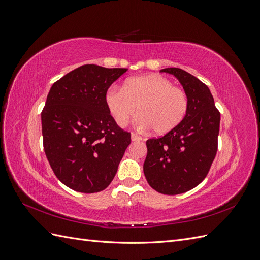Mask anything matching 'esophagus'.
<instances>
[{
	"label": "esophagus",
	"mask_w": 260,
	"mask_h": 260,
	"mask_svg": "<svg viewBox=\"0 0 260 260\" xmlns=\"http://www.w3.org/2000/svg\"><path fill=\"white\" fill-rule=\"evenodd\" d=\"M142 137H140L138 135H136V133H132L131 135V140L133 141V142H139V141H142Z\"/></svg>",
	"instance_id": "obj_1"
}]
</instances>
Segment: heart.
I'll list each match as a JSON object with an SVG mask.
<instances>
[{"label":"heart","instance_id":"heart-1","mask_svg":"<svg viewBox=\"0 0 260 260\" xmlns=\"http://www.w3.org/2000/svg\"><path fill=\"white\" fill-rule=\"evenodd\" d=\"M105 102L117 124L124 127L138 113V124L153 128L157 135H165L182 122L187 113L186 93L160 75L135 77L124 82L122 89L106 92Z\"/></svg>","mask_w":260,"mask_h":260}]
</instances>
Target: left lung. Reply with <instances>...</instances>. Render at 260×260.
Here are the masks:
<instances>
[{
	"label": "left lung",
	"mask_w": 260,
	"mask_h": 260,
	"mask_svg": "<svg viewBox=\"0 0 260 260\" xmlns=\"http://www.w3.org/2000/svg\"><path fill=\"white\" fill-rule=\"evenodd\" d=\"M174 75L188 99L187 113L178 127L158 139L146 141L143 171L155 191L176 195L192 190L207 176L218 147L220 113L208 86L180 68Z\"/></svg>",
	"instance_id": "8db88e82"
}]
</instances>
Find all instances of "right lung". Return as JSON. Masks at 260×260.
<instances>
[{
	"instance_id": "1",
	"label": "right lung",
	"mask_w": 260,
	"mask_h": 260,
	"mask_svg": "<svg viewBox=\"0 0 260 260\" xmlns=\"http://www.w3.org/2000/svg\"><path fill=\"white\" fill-rule=\"evenodd\" d=\"M127 70L83 65L50 89L41 113L44 152L55 176L74 191L105 190L131 142L105 102L109 86Z\"/></svg>"
}]
</instances>
